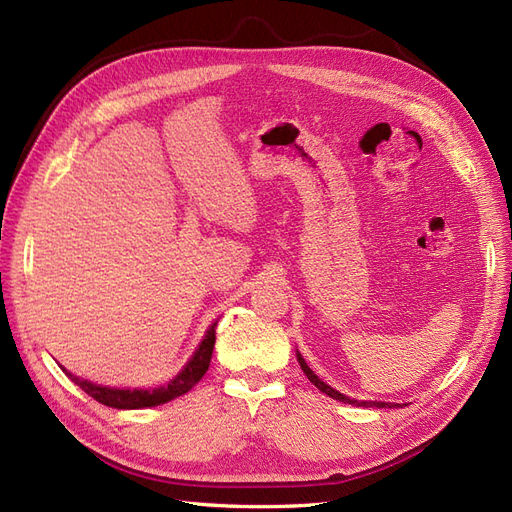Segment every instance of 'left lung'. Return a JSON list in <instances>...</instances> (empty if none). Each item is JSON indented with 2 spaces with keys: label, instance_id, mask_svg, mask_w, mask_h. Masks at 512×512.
Segmentation results:
<instances>
[{
  "label": "left lung",
  "instance_id": "1",
  "mask_svg": "<svg viewBox=\"0 0 512 512\" xmlns=\"http://www.w3.org/2000/svg\"><path fill=\"white\" fill-rule=\"evenodd\" d=\"M297 359H299V365H301V369H303V374L309 378V382H314V386L318 391H322L324 395H329V397H333V399H337V401H344V404H350V406H365V408H395L393 404H384V401H361V399H352V397H346V395H342L339 391H335V389H331L329 384H324L312 369L307 367V363L303 361V356L301 354H297Z\"/></svg>",
  "mask_w": 512,
  "mask_h": 512
}]
</instances>
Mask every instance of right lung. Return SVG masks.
Wrapping results in <instances>:
<instances>
[{"label":"right lung","mask_w":512,"mask_h":512,"mask_svg":"<svg viewBox=\"0 0 512 512\" xmlns=\"http://www.w3.org/2000/svg\"><path fill=\"white\" fill-rule=\"evenodd\" d=\"M215 327L218 322H213L211 327L207 329L203 342L198 344L196 352L192 354V359L185 363V367L179 371V374L170 380L168 384L156 386V389H111V386H100L94 382H87L72 376L70 371H66V376L81 389L94 397L100 404L108 406V408H117V410H136V408H151V406H160L166 404L170 399H177L181 395H185L188 391H192V386L200 382L207 374L209 363H211V354H213V346H215Z\"/></svg>","instance_id":"obj_1"}]
</instances>
